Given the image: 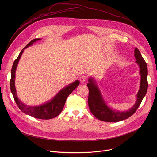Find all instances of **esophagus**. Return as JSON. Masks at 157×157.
<instances>
[{"instance_id":"esophagus-1","label":"esophagus","mask_w":157,"mask_h":157,"mask_svg":"<svg viewBox=\"0 0 157 157\" xmlns=\"http://www.w3.org/2000/svg\"><path fill=\"white\" fill-rule=\"evenodd\" d=\"M86 77H85L84 76H83V75H82V76H81L79 77V81H80L81 82H84V81H86Z\"/></svg>"}]
</instances>
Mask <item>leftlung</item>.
<instances>
[{"label": "left lung", "instance_id": "8db88e82", "mask_svg": "<svg viewBox=\"0 0 157 157\" xmlns=\"http://www.w3.org/2000/svg\"><path fill=\"white\" fill-rule=\"evenodd\" d=\"M136 63L139 66L140 82L139 90L136 95V102L130 109L126 111H119L110 107L104 101L100 89L94 79L90 77L87 86L89 89L88 105L92 114L99 120L104 122H116L130 117L136 113L146 95L148 89L147 75L148 70L147 63L144 59L139 50L136 48L134 50Z\"/></svg>", "mask_w": 157, "mask_h": 157}]
</instances>
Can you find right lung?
Listing matches in <instances>:
<instances>
[{
  "instance_id": "right-lung-1",
  "label": "right lung",
  "mask_w": 157,
  "mask_h": 157,
  "mask_svg": "<svg viewBox=\"0 0 157 157\" xmlns=\"http://www.w3.org/2000/svg\"><path fill=\"white\" fill-rule=\"evenodd\" d=\"M41 38H36L32 40L26 47L21 50L17 58L13 62L11 70V79L10 81V90L15 101L19 109L25 114L40 119H51L58 116L62 111L66 100L68 96L79 86V81L76 80L71 84H68L61 90L50 101L38 106H29L22 102L17 97L15 85V72L18 61L24 50L32 46L33 43L40 40Z\"/></svg>"
}]
</instances>
